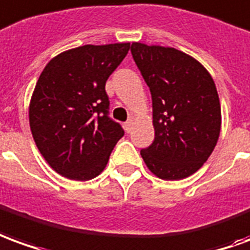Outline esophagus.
Returning a JSON list of instances; mask_svg holds the SVG:
<instances>
[{
  "mask_svg": "<svg viewBox=\"0 0 250 250\" xmlns=\"http://www.w3.org/2000/svg\"><path fill=\"white\" fill-rule=\"evenodd\" d=\"M132 126H133V121H132V120H129V121H126L124 124V129L126 130V133H129V132L132 130Z\"/></svg>",
  "mask_w": 250,
  "mask_h": 250,
  "instance_id": "esophagus-1",
  "label": "esophagus"
}]
</instances>
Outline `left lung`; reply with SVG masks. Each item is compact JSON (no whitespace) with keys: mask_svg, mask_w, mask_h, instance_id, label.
<instances>
[{"mask_svg":"<svg viewBox=\"0 0 250 250\" xmlns=\"http://www.w3.org/2000/svg\"><path fill=\"white\" fill-rule=\"evenodd\" d=\"M130 51L152 94L155 140L141 157L157 178H187L218 141L222 117L215 83L198 60L179 49L134 42Z\"/></svg>","mask_w":250,"mask_h":250,"instance_id":"8db88e82","label":"left lung"}]
</instances>
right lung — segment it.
<instances>
[{"label": "right lung", "instance_id": "add662e5", "mask_svg": "<svg viewBox=\"0 0 250 250\" xmlns=\"http://www.w3.org/2000/svg\"><path fill=\"white\" fill-rule=\"evenodd\" d=\"M130 43L86 44L49 60L29 102L36 146L54 171L71 180L98 176L124 136L107 117V78L128 54Z\"/></svg>", "mask_w": 250, "mask_h": 250}]
</instances>
